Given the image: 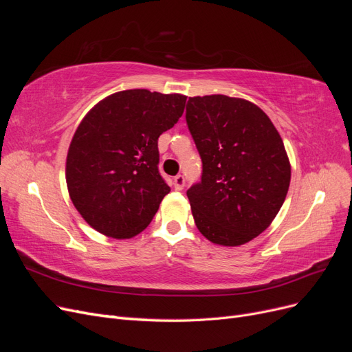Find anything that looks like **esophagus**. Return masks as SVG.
<instances>
[{
  "mask_svg": "<svg viewBox=\"0 0 352 352\" xmlns=\"http://www.w3.org/2000/svg\"><path fill=\"white\" fill-rule=\"evenodd\" d=\"M173 186L176 190H182L184 186H185V177L182 175H177L175 179H173Z\"/></svg>",
  "mask_w": 352,
  "mask_h": 352,
  "instance_id": "obj_1",
  "label": "esophagus"
}]
</instances>
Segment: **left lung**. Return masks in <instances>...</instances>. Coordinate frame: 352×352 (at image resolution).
Returning a JSON list of instances; mask_svg holds the SVG:
<instances>
[{"label":"left lung","mask_w":352,"mask_h":352,"mask_svg":"<svg viewBox=\"0 0 352 352\" xmlns=\"http://www.w3.org/2000/svg\"><path fill=\"white\" fill-rule=\"evenodd\" d=\"M186 123L202 162L201 182L186 192L198 230L225 247L250 242L270 226L289 189L279 132L257 105L226 95L189 98Z\"/></svg>","instance_id":"8db88e82"}]
</instances>
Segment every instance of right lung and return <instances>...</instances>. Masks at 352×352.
I'll return each mask as SVG.
<instances>
[{"label": "right lung", "instance_id": "obj_1", "mask_svg": "<svg viewBox=\"0 0 352 352\" xmlns=\"http://www.w3.org/2000/svg\"><path fill=\"white\" fill-rule=\"evenodd\" d=\"M186 97L148 89L116 92L83 117L69 146L73 206L105 236L141 233L170 192L158 172V138L184 114Z\"/></svg>", "mask_w": 352, "mask_h": 352}]
</instances>
